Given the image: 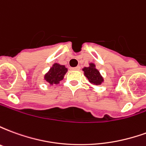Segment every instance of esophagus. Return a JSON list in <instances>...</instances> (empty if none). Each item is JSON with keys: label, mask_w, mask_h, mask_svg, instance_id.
Returning a JSON list of instances; mask_svg holds the SVG:
<instances>
[{"label": "esophagus", "mask_w": 146, "mask_h": 146, "mask_svg": "<svg viewBox=\"0 0 146 146\" xmlns=\"http://www.w3.org/2000/svg\"><path fill=\"white\" fill-rule=\"evenodd\" d=\"M80 69V67L79 66H77L76 67H70V70H79Z\"/></svg>", "instance_id": "34e87169"}]
</instances>
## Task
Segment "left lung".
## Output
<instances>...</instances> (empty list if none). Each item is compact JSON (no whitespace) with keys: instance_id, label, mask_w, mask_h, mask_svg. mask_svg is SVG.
<instances>
[{"instance_id":"1","label":"left lung","mask_w":146,"mask_h":146,"mask_svg":"<svg viewBox=\"0 0 146 146\" xmlns=\"http://www.w3.org/2000/svg\"><path fill=\"white\" fill-rule=\"evenodd\" d=\"M83 71L84 72V76L92 84H94L95 85H99L103 82V78L101 76L99 71L95 68V64L90 63V66L88 67H84L83 69Z\"/></svg>"}]
</instances>
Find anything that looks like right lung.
I'll return each instance as SVG.
<instances>
[{"instance_id": "1", "label": "right lung", "mask_w": 146, "mask_h": 146, "mask_svg": "<svg viewBox=\"0 0 146 146\" xmlns=\"http://www.w3.org/2000/svg\"><path fill=\"white\" fill-rule=\"evenodd\" d=\"M67 72V69L65 66L54 63L50 70L45 74L44 80L50 84H57L60 80L63 79L64 75Z\"/></svg>"}]
</instances>
